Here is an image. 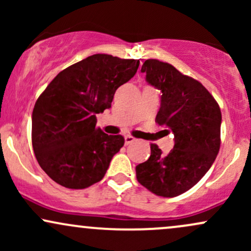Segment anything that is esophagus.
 I'll list each match as a JSON object with an SVG mask.
<instances>
[{
	"instance_id": "obj_1",
	"label": "esophagus",
	"mask_w": 251,
	"mask_h": 251,
	"mask_svg": "<svg viewBox=\"0 0 251 251\" xmlns=\"http://www.w3.org/2000/svg\"><path fill=\"white\" fill-rule=\"evenodd\" d=\"M134 140H135V138L132 137V135H129V134L125 135V145H128V144L133 143Z\"/></svg>"
}]
</instances>
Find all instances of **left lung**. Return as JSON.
<instances>
[{
    "label": "left lung",
    "instance_id": "8db88e82",
    "mask_svg": "<svg viewBox=\"0 0 251 251\" xmlns=\"http://www.w3.org/2000/svg\"><path fill=\"white\" fill-rule=\"evenodd\" d=\"M142 72L162 92L155 123L174 132L175 146L163 154L151 144L149 159L135 166L137 179L154 195L176 197L196 185L214 164L221 146V108L200 81L168 62L149 59Z\"/></svg>",
    "mask_w": 251,
    "mask_h": 251
}]
</instances>
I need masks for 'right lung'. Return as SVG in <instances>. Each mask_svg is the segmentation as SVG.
Returning <instances> with one entry per match:
<instances>
[{"label": "right lung", "mask_w": 251, "mask_h": 251, "mask_svg": "<svg viewBox=\"0 0 251 251\" xmlns=\"http://www.w3.org/2000/svg\"><path fill=\"white\" fill-rule=\"evenodd\" d=\"M138 67L139 60L94 54L60 72L42 92L31 116V143L55 183L85 189L102 179L125 139L96 127V116L111 107Z\"/></svg>", "instance_id": "obj_1"}]
</instances>
